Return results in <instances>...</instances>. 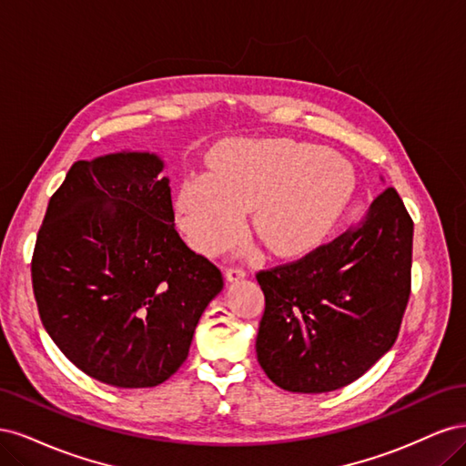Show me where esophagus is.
Here are the masks:
<instances>
[{"instance_id": "34e87169", "label": "esophagus", "mask_w": 466, "mask_h": 466, "mask_svg": "<svg viewBox=\"0 0 466 466\" xmlns=\"http://www.w3.org/2000/svg\"><path fill=\"white\" fill-rule=\"evenodd\" d=\"M247 276V270L241 266H229L228 270H225V278L229 281H237V279H243Z\"/></svg>"}]
</instances>
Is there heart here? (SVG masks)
<instances>
[{"instance_id":"b5f03b06","label":"heart","mask_w":466,"mask_h":466,"mask_svg":"<svg viewBox=\"0 0 466 466\" xmlns=\"http://www.w3.org/2000/svg\"><path fill=\"white\" fill-rule=\"evenodd\" d=\"M354 190V167L342 155L295 139H243L216 153L211 175L185 180L177 216L196 250L218 255L243 237L252 209L262 245L298 257L329 237Z\"/></svg>"}]
</instances>
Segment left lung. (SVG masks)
<instances>
[{"mask_svg": "<svg viewBox=\"0 0 466 466\" xmlns=\"http://www.w3.org/2000/svg\"><path fill=\"white\" fill-rule=\"evenodd\" d=\"M412 235L399 192L387 188L358 228L257 274L266 303L257 356L272 383L330 392L387 354L410 298Z\"/></svg>", "mask_w": 466, "mask_h": 466, "instance_id": "1", "label": "left lung"}]
</instances>
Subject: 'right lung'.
I'll use <instances>...</instances> for the list:
<instances>
[{
	"instance_id": "right-lung-1",
	"label": "right lung",
	"mask_w": 466,
	"mask_h": 466,
	"mask_svg": "<svg viewBox=\"0 0 466 466\" xmlns=\"http://www.w3.org/2000/svg\"><path fill=\"white\" fill-rule=\"evenodd\" d=\"M153 153L76 161L52 194L33 252L42 324L76 368L146 389L185 363L221 270L175 228L168 178Z\"/></svg>"
}]
</instances>
